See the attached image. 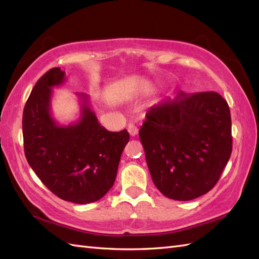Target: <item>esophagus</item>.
<instances>
[{
    "label": "esophagus",
    "mask_w": 259,
    "mask_h": 259,
    "mask_svg": "<svg viewBox=\"0 0 259 259\" xmlns=\"http://www.w3.org/2000/svg\"><path fill=\"white\" fill-rule=\"evenodd\" d=\"M128 131H129V135L131 137H135V136L138 135V129H137V126H135L134 124L128 125Z\"/></svg>",
    "instance_id": "1"
}]
</instances>
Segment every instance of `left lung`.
Listing matches in <instances>:
<instances>
[{"instance_id":"1","label":"left lung","mask_w":259,"mask_h":259,"mask_svg":"<svg viewBox=\"0 0 259 259\" xmlns=\"http://www.w3.org/2000/svg\"><path fill=\"white\" fill-rule=\"evenodd\" d=\"M139 138L161 194L195 199L213 188L232 155L228 103L213 91H179L148 110Z\"/></svg>"}]
</instances>
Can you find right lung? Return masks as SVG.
Listing matches in <instances>:
<instances>
[{
  "instance_id": "1",
  "label": "right lung",
  "mask_w": 259,
  "mask_h": 259,
  "mask_svg": "<svg viewBox=\"0 0 259 259\" xmlns=\"http://www.w3.org/2000/svg\"><path fill=\"white\" fill-rule=\"evenodd\" d=\"M64 81V71L53 68L32 89L22 119L25 157L59 198L74 203L95 202L113 186L129 134L125 129L111 133L99 123L84 93H76L81 100L79 119L60 124L51 113L52 89Z\"/></svg>"
}]
</instances>
